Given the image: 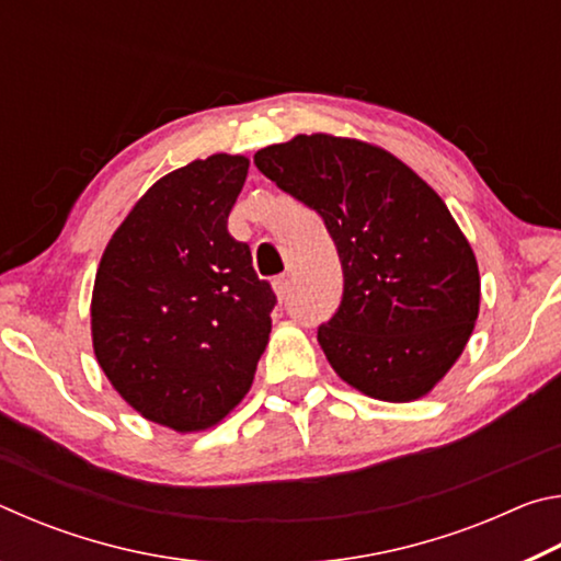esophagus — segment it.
Returning <instances> with one entry per match:
<instances>
[{"label": "esophagus", "mask_w": 561, "mask_h": 561, "mask_svg": "<svg viewBox=\"0 0 561 561\" xmlns=\"http://www.w3.org/2000/svg\"><path fill=\"white\" fill-rule=\"evenodd\" d=\"M274 291H277V297L282 301L289 299V294H291V277H289V274H282V277L274 279Z\"/></svg>", "instance_id": "1"}]
</instances>
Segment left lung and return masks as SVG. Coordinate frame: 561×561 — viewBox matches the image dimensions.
Instances as JSON below:
<instances>
[{
	"mask_svg": "<svg viewBox=\"0 0 561 561\" xmlns=\"http://www.w3.org/2000/svg\"><path fill=\"white\" fill-rule=\"evenodd\" d=\"M254 165L336 244L344 297L317 331L331 368L378 401L428 393L480 311L478 262L438 193L388 150L327 133L262 148Z\"/></svg>",
	"mask_w": 561,
	"mask_h": 561,
	"instance_id": "8db88e82",
	"label": "left lung"
}]
</instances>
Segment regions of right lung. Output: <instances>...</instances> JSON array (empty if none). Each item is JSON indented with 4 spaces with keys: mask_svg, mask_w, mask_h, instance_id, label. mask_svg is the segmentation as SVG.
Listing matches in <instances>:
<instances>
[{
    "mask_svg": "<svg viewBox=\"0 0 561 561\" xmlns=\"http://www.w3.org/2000/svg\"><path fill=\"white\" fill-rule=\"evenodd\" d=\"M250 160L217 153L140 197L103 252L93 351L113 388L168 428L205 431L250 391L277 297L227 217Z\"/></svg>",
    "mask_w": 561,
    "mask_h": 561,
    "instance_id": "obj_1",
    "label": "right lung"
}]
</instances>
